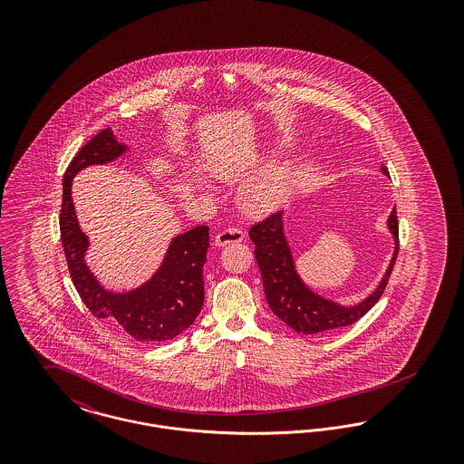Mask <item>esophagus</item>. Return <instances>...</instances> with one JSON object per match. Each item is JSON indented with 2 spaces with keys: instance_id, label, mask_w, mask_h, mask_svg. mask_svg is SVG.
<instances>
[{
  "instance_id": "esophagus-1",
  "label": "esophagus",
  "mask_w": 464,
  "mask_h": 464,
  "mask_svg": "<svg viewBox=\"0 0 464 464\" xmlns=\"http://www.w3.org/2000/svg\"><path fill=\"white\" fill-rule=\"evenodd\" d=\"M243 240V231L240 227H226L216 237V245L218 246H226L229 243H238Z\"/></svg>"
}]
</instances>
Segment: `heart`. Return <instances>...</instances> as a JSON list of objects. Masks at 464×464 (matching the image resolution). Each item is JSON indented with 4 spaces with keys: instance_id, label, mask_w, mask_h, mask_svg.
<instances>
[{
    "instance_id": "obj_1",
    "label": "heart",
    "mask_w": 464,
    "mask_h": 464,
    "mask_svg": "<svg viewBox=\"0 0 464 464\" xmlns=\"http://www.w3.org/2000/svg\"><path fill=\"white\" fill-rule=\"evenodd\" d=\"M212 172L218 176H237V170L229 165H210ZM294 179V167L284 163L269 170L265 176L254 179L242 189L243 207L252 214H267L276 210L287 199Z\"/></svg>"
}]
</instances>
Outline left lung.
I'll return each mask as SVG.
<instances>
[{
	"mask_svg": "<svg viewBox=\"0 0 464 464\" xmlns=\"http://www.w3.org/2000/svg\"><path fill=\"white\" fill-rule=\"evenodd\" d=\"M381 170L388 176L386 167H381ZM388 227L395 238V252L386 275L374 292L362 303L354 306H343L314 294L299 278L284 233L282 212L271 214L265 221L254 224L248 237L256 243V261L263 275L266 301L271 311L290 329L303 334H324L353 325L379 301L393 271L398 256L397 207L388 218Z\"/></svg>",
	"mask_w": 464,
	"mask_h": 464,
	"instance_id": "1",
	"label": "left lung"
}]
</instances>
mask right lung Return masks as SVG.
Listing matches in <instances>:
<instances>
[{"mask_svg": "<svg viewBox=\"0 0 464 464\" xmlns=\"http://www.w3.org/2000/svg\"><path fill=\"white\" fill-rule=\"evenodd\" d=\"M127 151L112 130L93 135L76 153L64 174L61 240L71 280L82 301L99 320H108L139 343L174 339L186 331L203 306V265L208 250V227L197 226L176 237L160 266L144 285L130 292H111L102 287L85 265L89 238L80 229L71 198L72 177L90 165H104Z\"/></svg>", "mask_w": 464, "mask_h": 464, "instance_id": "obj_1", "label": "right lung"}]
</instances>
